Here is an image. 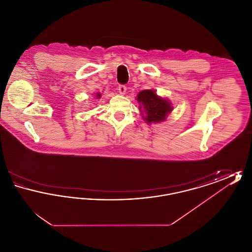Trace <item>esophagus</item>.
Here are the masks:
<instances>
[{
    "instance_id": "1",
    "label": "esophagus",
    "mask_w": 252,
    "mask_h": 252,
    "mask_svg": "<svg viewBox=\"0 0 252 252\" xmlns=\"http://www.w3.org/2000/svg\"><path fill=\"white\" fill-rule=\"evenodd\" d=\"M118 91H119V93H120L121 94H125L126 92V87L125 85H119Z\"/></svg>"
}]
</instances>
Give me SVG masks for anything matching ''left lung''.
Masks as SVG:
<instances>
[{"label": "left lung", "instance_id": "8db88e82", "mask_svg": "<svg viewBox=\"0 0 252 252\" xmlns=\"http://www.w3.org/2000/svg\"><path fill=\"white\" fill-rule=\"evenodd\" d=\"M137 100L140 104H142L140 109L144 108L146 114V117L144 116V120L148 124L165 120L166 115L173 109L169 102L158 97L152 90H144L143 92H140L137 96Z\"/></svg>", "mask_w": 252, "mask_h": 252}]
</instances>
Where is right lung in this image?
Listing matches in <instances>:
<instances>
[{"mask_svg": "<svg viewBox=\"0 0 252 252\" xmlns=\"http://www.w3.org/2000/svg\"><path fill=\"white\" fill-rule=\"evenodd\" d=\"M100 94H97V97H98V98H100Z\"/></svg>", "mask_w": 252, "mask_h": 252, "instance_id": "add662e5", "label": "right lung"}]
</instances>
